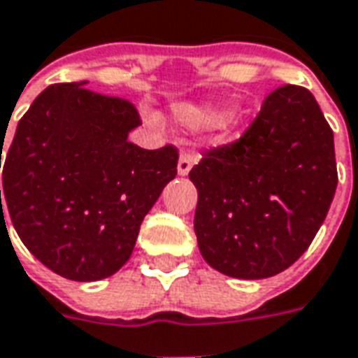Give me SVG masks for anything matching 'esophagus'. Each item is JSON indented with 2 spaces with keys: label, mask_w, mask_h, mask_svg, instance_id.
I'll return each mask as SVG.
<instances>
[{
  "label": "esophagus",
  "mask_w": 358,
  "mask_h": 358,
  "mask_svg": "<svg viewBox=\"0 0 358 358\" xmlns=\"http://www.w3.org/2000/svg\"><path fill=\"white\" fill-rule=\"evenodd\" d=\"M196 164V154L192 150L181 152V158H179V164H177V171L179 175H187L191 171V167Z\"/></svg>",
  "instance_id": "obj_1"
}]
</instances>
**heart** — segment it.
<instances>
[{"label":"heart","mask_w":358,"mask_h":358,"mask_svg":"<svg viewBox=\"0 0 358 358\" xmlns=\"http://www.w3.org/2000/svg\"><path fill=\"white\" fill-rule=\"evenodd\" d=\"M200 117H204V119H212V117H214V113H208V111H204V113H200Z\"/></svg>","instance_id":"obj_1"}]
</instances>
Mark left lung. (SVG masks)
<instances>
[{
  "label": "left lung",
  "instance_id": "obj_1",
  "mask_svg": "<svg viewBox=\"0 0 358 358\" xmlns=\"http://www.w3.org/2000/svg\"><path fill=\"white\" fill-rule=\"evenodd\" d=\"M194 233L217 272L262 280L287 270L316 237L337 187L334 133L305 86L268 94L237 141L202 154Z\"/></svg>",
  "mask_w": 358,
  "mask_h": 358
}]
</instances>
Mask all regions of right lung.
I'll return each mask as SVG.
<instances>
[{"label": "right lung", "mask_w": 358, "mask_h": 358, "mask_svg": "<svg viewBox=\"0 0 358 358\" xmlns=\"http://www.w3.org/2000/svg\"><path fill=\"white\" fill-rule=\"evenodd\" d=\"M85 86L40 92L17 125L1 177L24 247L67 280L96 281L129 260L144 215L177 175L179 150L129 143L143 123L136 108Z\"/></svg>", "instance_id": "right-lung-1"}]
</instances>
